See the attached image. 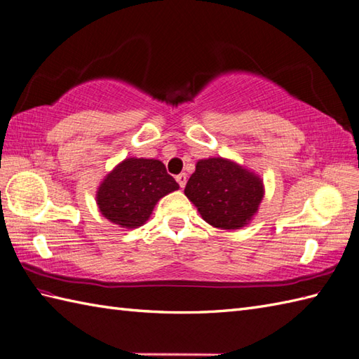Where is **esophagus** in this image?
Wrapping results in <instances>:
<instances>
[{"mask_svg":"<svg viewBox=\"0 0 359 359\" xmlns=\"http://www.w3.org/2000/svg\"><path fill=\"white\" fill-rule=\"evenodd\" d=\"M175 180H177V184L180 185V188H184L187 185V174L180 172L179 175H175Z\"/></svg>","mask_w":359,"mask_h":359,"instance_id":"1","label":"esophagus"}]
</instances>
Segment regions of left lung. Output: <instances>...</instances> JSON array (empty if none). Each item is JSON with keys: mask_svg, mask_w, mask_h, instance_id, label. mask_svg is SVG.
Masks as SVG:
<instances>
[{"mask_svg": "<svg viewBox=\"0 0 359 359\" xmlns=\"http://www.w3.org/2000/svg\"><path fill=\"white\" fill-rule=\"evenodd\" d=\"M261 175L224 157L202 158L187 182L185 196L205 222L220 230L247 226L264 199Z\"/></svg>", "mask_w": 359, "mask_h": 359, "instance_id": "left-lung-1", "label": "left lung"}]
</instances>
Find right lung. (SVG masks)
I'll return each mask as SVG.
<instances>
[{
	"label": "right lung",
	"mask_w": 359,
	"mask_h": 359,
	"mask_svg": "<svg viewBox=\"0 0 359 359\" xmlns=\"http://www.w3.org/2000/svg\"><path fill=\"white\" fill-rule=\"evenodd\" d=\"M177 189L160 160L128 157L104 175L95 202L104 219L133 230L147 222L162 197Z\"/></svg>",
	"instance_id": "obj_1"
}]
</instances>
